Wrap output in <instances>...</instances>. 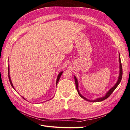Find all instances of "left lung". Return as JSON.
<instances>
[{"label":"left lung","mask_w":130,"mask_h":130,"mask_svg":"<svg viewBox=\"0 0 130 130\" xmlns=\"http://www.w3.org/2000/svg\"><path fill=\"white\" fill-rule=\"evenodd\" d=\"M119 62H120V74H119V79H118L117 82H116V84L115 85V86H113V87H112L107 92L106 94L104 97H102L101 98H99V99H97L96 100H89L88 99H86L84 96H83L82 95L79 93V91L78 90V80L77 78L76 77V76H74V80H75V83H76V89H77V91L78 92V94L79 95V96L80 97H82V99H83L84 100L87 101L89 102H101V101H102L105 100L106 99H107L108 97H109V96L112 93V92H113L115 89L117 88V87L120 84V83L121 82V80L122 79V64H121V59H120V54H119Z\"/></svg>","instance_id":"left-lung-1"}]
</instances>
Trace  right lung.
<instances>
[{
  "instance_id": "add662e5",
  "label": "right lung",
  "mask_w": 130,
  "mask_h": 130,
  "mask_svg": "<svg viewBox=\"0 0 130 130\" xmlns=\"http://www.w3.org/2000/svg\"><path fill=\"white\" fill-rule=\"evenodd\" d=\"M63 71H62V72H60L59 73V74L58 75V77H57V81H56V85H57V83H58V81H59V78H60V76H61V75H62V74L63 73ZM8 77H9V82H10V85H11V86H12V87L14 89V86H13V84H12V82H11V79H10V75H9V66H8ZM23 99H24V100H25L24 97H23Z\"/></svg>"
}]
</instances>
